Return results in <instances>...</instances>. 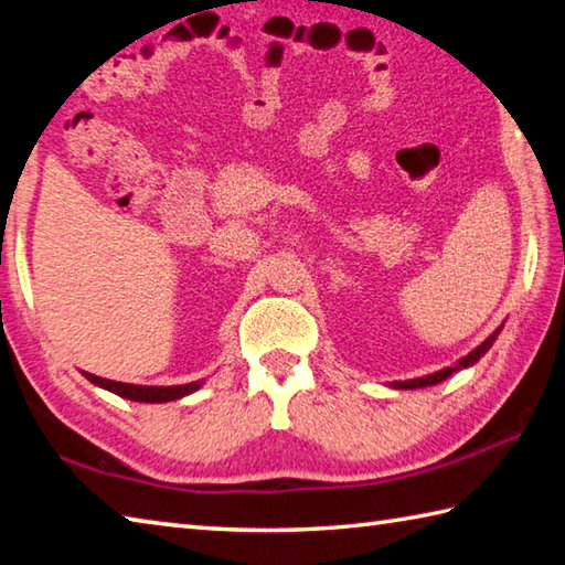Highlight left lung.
Here are the masks:
<instances>
[{"mask_svg":"<svg viewBox=\"0 0 565 565\" xmlns=\"http://www.w3.org/2000/svg\"><path fill=\"white\" fill-rule=\"evenodd\" d=\"M499 331L501 328H497L494 333H491L484 343L481 345H477L475 351H471L469 355H465L461 358V361L457 363V365H452V367H443V371H437V373H433V375H425V377H415V381H403V383H393V387H397V390H415V387H427V385H437V383H443V381H447L449 375L452 373H457V371H461V367H469V365H475L481 355H484L491 345H494V341H497V335H499Z\"/></svg>","mask_w":565,"mask_h":565,"instance_id":"1","label":"left lung"}]
</instances>
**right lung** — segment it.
Segmentation results:
<instances>
[{
    "label": "right lung",
    "mask_w": 565,
    "mask_h": 565,
    "mask_svg": "<svg viewBox=\"0 0 565 565\" xmlns=\"http://www.w3.org/2000/svg\"><path fill=\"white\" fill-rule=\"evenodd\" d=\"M90 383L110 390V393H116L126 399H132V403H170V399H180L184 395L194 393V390H200L202 381H194L188 385H168V387H158V385H130V383H116V381H108V377H98V375H90L84 373Z\"/></svg>",
    "instance_id": "right-lung-1"
}]
</instances>
